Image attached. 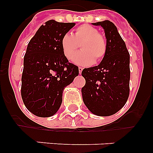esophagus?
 Listing matches in <instances>:
<instances>
[{
    "label": "esophagus",
    "instance_id": "obj_1",
    "mask_svg": "<svg viewBox=\"0 0 153 153\" xmlns=\"http://www.w3.org/2000/svg\"><path fill=\"white\" fill-rule=\"evenodd\" d=\"M82 71H83V67H79V74H81Z\"/></svg>",
    "mask_w": 153,
    "mask_h": 153
}]
</instances>
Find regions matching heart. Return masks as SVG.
Returning a JSON list of instances; mask_svg holds the SVG:
<instances>
[{
    "label": "heart",
    "mask_w": 153,
    "mask_h": 153,
    "mask_svg": "<svg viewBox=\"0 0 153 153\" xmlns=\"http://www.w3.org/2000/svg\"><path fill=\"white\" fill-rule=\"evenodd\" d=\"M60 44L63 54L70 60L80 44L82 51L74 56V62L81 66H90L100 61L107 51L106 38L98 30L90 24H82L76 28L74 33H66L62 36Z\"/></svg>",
    "instance_id": "obj_1"
}]
</instances>
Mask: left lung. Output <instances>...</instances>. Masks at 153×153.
<instances>
[{"instance_id": "left-lung-1", "label": "left lung", "mask_w": 153, "mask_h": 153, "mask_svg": "<svg viewBox=\"0 0 153 153\" xmlns=\"http://www.w3.org/2000/svg\"><path fill=\"white\" fill-rule=\"evenodd\" d=\"M93 24L104 29L107 51L98 66L82 71L86 79L82 96L91 113L108 117L122 109L129 98V53L113 23L104 21Z\"/></svg>"}]
</instances>
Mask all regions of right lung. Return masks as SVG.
<instances>
[{"instance_id":"1","label":"right lung","mask_w":153,"mask_h":153,"mask_svg":"<svg viewBox=\"0 0 153 153\" xmlns=\"http://www.w3.org/2000/svg\"><path fill=\"white\" fill-rule=\"evenodd\" d=\"M75 23L51 20L41 25L28 44L21 77V97L27 109L49 117L62 103L63 89L79 74L77 66L63 54L60 40Z\"/></svg>"}]
</instances>
